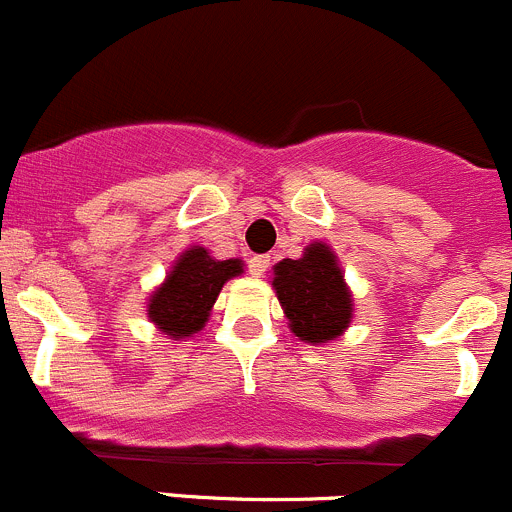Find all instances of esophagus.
Returning <instances> with one entry per match:
<instances>
[{"mask_svg": "<svg viewBox=\"0 0 512 512\" xmlns=\"http://www.w3.org/2000/svg\"><path fill=\"white\" fill-rule=\"evenodd\" d=\"M269 266H271V256H251V259H248V271H251L253 276L266 274Z\"/></svg>", "mask_w": 512, "mask_h": 512, "instance_id": "esophagus-1", "label": "esophagus"}]
</instances>
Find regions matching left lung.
I'll list each match as a JSON object with an SVG mask.
<instances>
[{
	"label": "left lung",
	"instance_id": "8db88e82",
	"mask_svg": "<svg viewBox=\"0 0 512 512\" xmlns=\"http://www.w3.org/2000/svg\"><path fill=\"white\" fill-rule=\"evenodd\" d=\"M274 289L291 332L304 342H332L352 321V296L337 256L324 243H311L301 259L279 261Z\"/></svg>",
	"mask_w": 512,
	"mask_h": 512
}]
</instances>
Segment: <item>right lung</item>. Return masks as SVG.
I'll return each instance as SVG.
<instances>
[{
  "label": "right lung",
  "instance_id": "obj_1",
  "mask_svg": "<svg viewBox=\"0 0 512 512\" xmlns=\"http://www.w3.org/2000/svg\"><path fill=\"white\" fill-rule=\"evenodd\" d=\"M241 271L238 259L218 261L208 256L206 248L193 246L180 256L165 284L150 296V321L173 339L201 332L223 284Z\"/></svg>",
  "mask_w": 512,
  "mask_h": 512
}]
</instances>
